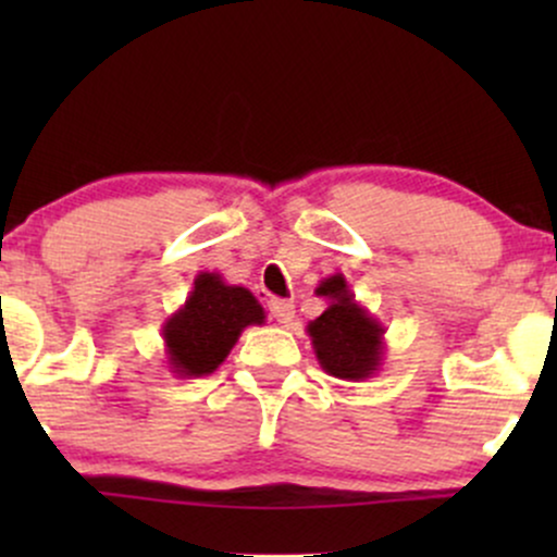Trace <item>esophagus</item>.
Listing matches in <instances>:
<instances>
[{
  "mask_svg": "<svg viewBox=\"0 0 557 557\" xmlns=\"http://www.w3.org/2000/svg\"><path fill=\"white\" fill-rule=\"evenodd\" d=\"M270 314L274 317V322H280L283 327H290L293 319H296V306H293L290 300L274 298L270 300Z\"/></svg>",
  "mask_w": 557,
  "mask_h": 557,
  "instance_id": "34e87169",
  "label": "esophagus"
}]
</instances>
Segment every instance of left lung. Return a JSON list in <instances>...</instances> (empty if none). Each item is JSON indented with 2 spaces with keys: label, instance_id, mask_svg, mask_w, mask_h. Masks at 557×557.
<instances>
[{
  "label": "left lung",
  "instance_id": "left-lung-1",
  "mask_svg": "<svg viewBox=\"0 0 557 557\" xmlns=\"http://www.w3.org/2000/svg\"><path fill=\"white\" fill-rule=\"evenodd\" d=\"M314 293L327 300V309L306 327L319 367L345 382L374 376L385 359V327L380 319L356 300L341 272L324 277Z\"/></svg>",
  "mask_w": 557,
  "mask_h": 557
}]
</instances>
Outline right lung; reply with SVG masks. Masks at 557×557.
I'll use <instances>...</instances> for the list:
<instances>
[{
	"label": "right lung",
	"mask_w": 557,
	"mask_h": 557,
	"mask_svg": "<svg viewBox=\"0 0 557 557\" xmlns=\"http://www.w3.org/2000/svg\"><path fill=\"white\" fill-rule=\"evenodd\" d=\"M264 309L248 287L230 285L216 272H198L185 304L162 324L164 356L177 376L212 374L240 332L264 324Z\"/></svg>",
	"instance_id": "add662e5"
}]
</instances>
